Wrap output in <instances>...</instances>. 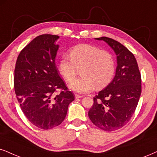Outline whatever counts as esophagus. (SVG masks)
Listing matches in <instances>:
<instances>
[{
  "instance_id": "1",
  "label": "esophagus",
  "mask_w": 157,
  "mask_h": 157,
  "mask_svg": "<svg viewBox=\"0 0 157 157\" xmlns=\"http://www.w3.org/2000/svg\"><path fill=\"white\" fill-rule=\"evenodd\" d=\"M82 95H80V94H75V99H78V98H82Z\"/></svg>"
}]
</instances>
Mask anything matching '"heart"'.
Returning a JSON list of instances; mask_svg holds the SVG:
<instances>
[{
  "label": "heart",
  "instance_id": "obj_1",
  "mask_svg": "<svg viewBox=\"0 0 157 157\" xmlns=\"http://www.w3.org/2000/svg\"><path fill=\"white\" fill-rule=\"evenodd\" d=\"M69 57H63L58 64V71L66 82L75 78L77 68L82 75L70 83L69 88L75 92L86 93L94 86L101 89L111 82L115 71L112 56L90 44H78L69 50Z\"/></svg>",
  "mask_w": 157,
  "mask_h": 157
}]
</instances>
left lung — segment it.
Returning <instances> with one entry per match:
<instances>
[{"label":"left lung","instance_id":"left-lung-1","mask_svg":"<svg viewBox=\"0 0 157 157\" xmlns=\"http://www.w3.org/2000/svg\"><path fill=\"white\" fill-rule=\"evenodd\" d=\"M95 39L113 50L117 66L111 82L94 98L88 116L97 127L111 132L127 124L132 117L141 94V76L135 56L124 46L108 37Z\"/></svg>","mask_w":157,"mask_h":157}]
</instances>
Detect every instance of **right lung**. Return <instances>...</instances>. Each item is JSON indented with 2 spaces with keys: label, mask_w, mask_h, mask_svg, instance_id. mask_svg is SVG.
<instances>
[{
  "label": "right lung",
  "mask_w": 157,
  "mask_h": 157,
  "mask_svg": "<svg viewBox=\"0 0 157 157\" xmlns=\"http://www.w3.org/2000/svg\"><path fill=\"white\" fill-rule=\"evenodd\" d=\"M59 36L44 34L21 51L14 70V90L22 111L33 124L50 129L65 119L74 96L55 65ZM62 90L58 94L55 92Z\"/></svg>",
  "instance_id": "obj_1"
}]
</instances>
